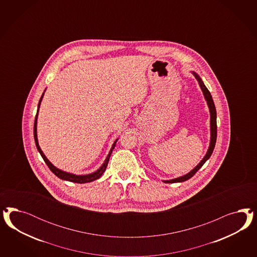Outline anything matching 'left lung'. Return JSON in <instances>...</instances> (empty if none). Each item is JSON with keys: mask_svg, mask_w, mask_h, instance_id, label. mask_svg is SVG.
Segmentation results:
<instances>
[{"mask_svg": "<svg viewBox=\"0 0 257 257\" xmlns=\"http://www.w3.org/2000/svg\"><path fill=\"white\" fill-rule=\"evenodd\" d=\"M191 73L194 75L196 80L198 81L199 86L201 87L202 93H203V97L207 102V105H208V108H209V113H210V143H209L208 150H207L204 157L202 158V161L198 164L192 171H189L188 173L183 175V176H180V177L174 178V179L163 180L164 183H166V184L181 183V182H185L187 180L190 179L195 173L202 168V165L209 159V157H210L213 151H214V148H215V145H216V140H217V111H216V107H215V103L213 101L209 90L207 89L206 86H204L201 77L195 71H191Z\"/></svg>", "mask_w": 257, "mask_h": 257, "instance_id": "1", "label": "left lung"}]
</instances>
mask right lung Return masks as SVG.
<instances>
[{"mask_svg":"<svg viewBox=\"0 0 257 257\" xmlns=\"http://www.w3.org/2000/svg\"><path fill=\"white\" fill-rule=\"evenodd\" d=\"M45 90H46V88H45ZM45 90H44V92H43L42 95H41V98H40V100H39V105H38V111H37V115H36V118H35V124H34V138H35L36 146H37V149H38V151H39L40 156H42L43 160L45 161V163H46L47 166L49 167V169H50L51 171H53V172L55 173V175H56L58 178H60V179L70 181V182H72V183H77V184H86V183H89V182H92V181H95V180L99 179V178L101 177V175H102V173H103V172L105 171V170H106V167H107V164H108L109 158H110V156H111V154H112L113 150H114L115 146H116V144H117V141L118 140V139H117V140L114 141V143H113L112 147L110 149L108 155L106 156V158H105L104 162L102 163V165H101V167H100L97 171H94L92 173H89V174H84V175H77V174H73V173H70V172H67V171L59 170L58 168H56L55 166H54L53 164L51 163V162L48 160V158H47L45 155L43 154V152L41 151V149L39 147V140H38V134H37L38 116H39L40 103H41V101H42V99H43V96H44V93H45Z\"/></svg>","mask_w":257,"mask_h":257,"instance_id":"1","label":"right lung"}]
</instances>
